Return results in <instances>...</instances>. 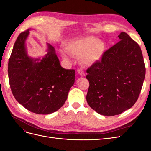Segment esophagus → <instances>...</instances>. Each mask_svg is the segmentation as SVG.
I'll return each mask as SVG.
<instances>
[{"label": "esophagus", "mask_w": 151, "mask_h": 151, "mask_svg": "<svg viewBox=\"0 0 151 151\" xmlns=\"http://www.w3.org/2000/svg\"><path fill=\"white\" fill-rule=\"evenodd\" d=\"M77 72H78V74L82 77L85 76V72L83 70V69H82V68H79V69L77 70Z\"/></svg>", "instance_id": "1"}]
</instances>
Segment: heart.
<instances>
[{"label": "heart", "mask_w": 151, "mask_h": 151, "mask_svg": "<svg viewBox=\"0 0 151 151\" xmlns=\"http://www.w3.org/2000/svg\"><path fill=\"white\" fill-rule=\"evenodd\" d=\"M104 43L94 37H88L74 41L66 47L67 51L76 57H82V60L86 64L91 65L98 61L105 51ZM63 57L67 58V55Z\"/></svg>", "instance_id": "b5f03b06"}]
</instances>
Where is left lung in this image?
Wrapping results in <instances>:
<instances>
[{
	"label": "left lung",
	"instance_id": "left-lung-1",
	"mask_svg": "<svg viewBox=\"0 0 151 151\" xmlns=\"http://www.w3.org/2000/svg\"><path fill=\"white\" fill-rule=\"evenodd\" d=\"M117 43L105 51L101 61L88 68L89 87L86 100L100 115L115 116L130 109L137 101L145 75L139 44L125 32Z\"/></svg>",
	"mask_w": 151,
	"mask_h": 151
}]
</instances>
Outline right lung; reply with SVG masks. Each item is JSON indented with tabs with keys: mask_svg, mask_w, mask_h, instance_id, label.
Returning <instances> with one entry per match:
<instances>
[{
	"mask_svg": "<svg viewBox=\"0 0 151 151\" xmlns=\"http://www.w3.org/2000/svg\"><path fill=\"white\" fill-rule=\"evenodd\" d=\"M29 31L20 33L14 45L8 63L9 81L18 103L31 112L47 115L64 104L74 84L76 71L61 67L50 44L48 53L42 60L29 58L25 48Z\"/></svg>",
	"mask_w": 151,
	"mask_h": 151,
	"instance_id": "obj_1",
	"label": "right lung"
}]
</instances>
